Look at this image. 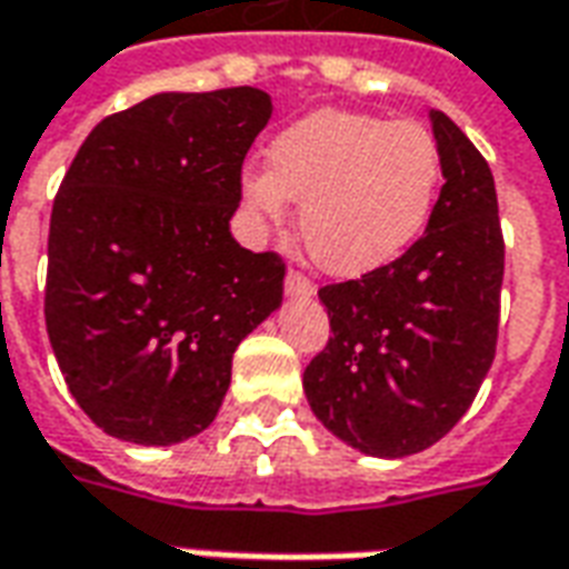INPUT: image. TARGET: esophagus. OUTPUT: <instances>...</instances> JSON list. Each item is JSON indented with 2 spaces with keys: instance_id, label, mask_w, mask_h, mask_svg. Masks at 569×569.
Segmentation results:
<instances>
[{
  "instance_id": "34e87169",
  "label": "esophagus",
  "mask_w": 569,
  "mask_h": 569,
  "mask_svg": "<svg viewBox=\"0 0 569 569\" xmlns=\"http://www.w3.org/2000/svg\"><path fill=\"white\" fill-rule=\"evenodd\" d=\"M313 292H317V289H313V283H310L305 273H298V271L286 273V296H289V298H310Z\"/></svg>"
}]
</instances>
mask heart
<instances>
[{"label":"heart","instance_id":"heart-1","mask_svg":"<svg viewBox=\"0 0 569 569\" xmlns=\"http://www.w3.org/2000/svg\"><path fill=\"white\" fill-rule=\"evenodd\" d=\"M264 167L240 173V200L261 231L289 219L310 256L335 277H362L418 243L441 188V149L420 121L317 109L286 124Z\"/></svg>","mask_w":569,"mask_h":569}]
</instances>
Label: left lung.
I'll use <instances>...</instances> for the list:
<instances>
[{
  "label": "left lung",
  "instance_id": "8db88e82",
  "mask_svg": "<svg viewBox=\"0 0 569 569\" xmlns=\"http://www.w3.org/2000/svg\"><path fill=\"white\" fill-rule=\"evenodd\" d=\"M445 186L427 234L359 280L322 286L332 338L305 369L310 411L371 457H408L451 432L497 353L502 231L488 161L429 112Z\"/></svg>",
  "mask_w": 569,
  "mask_h": 569
}]
</instances>
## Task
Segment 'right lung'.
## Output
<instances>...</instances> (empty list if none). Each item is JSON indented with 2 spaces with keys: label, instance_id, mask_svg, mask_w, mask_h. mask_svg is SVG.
I'll return each mask as SVG.
<instances>
[{
  "label": "right lung",
  "instance_id": "right-lung-1",
  "mask_svg": "<svg viewBox=\"0 0 569 569\" xmlns=\"http://www.w3.org/2000/svg\"><path fill=\"white\" fill-rule=\"evenodd\" d=\"M259 88L154 93L81 142L51 210L44 322L81 411L133 445L219 415L237 345L283 301L286 264L231 237Z\"/></svg>",
  "mask_w": 569,
  "mask_h": 569
}]
</instances>
